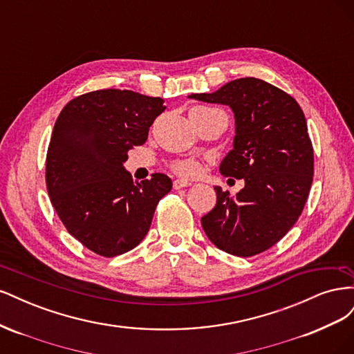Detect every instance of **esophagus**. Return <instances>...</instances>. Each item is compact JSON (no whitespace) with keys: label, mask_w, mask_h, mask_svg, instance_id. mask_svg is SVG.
<instances>
[{"label":"esophagus","mask_w":354,"mask_h":354,"mask_svg":"<svg viewBox=\"0 0 354 354\" xmlns=\"http://www.w3.org/2000/svg\"><path fill=\"white\" fill-rule=\"evenodd\" d=\"M190 185H192L190 181H187V180H183V178H177V180H174V181H173V187H174V189L187 187V186H190Z\"/></svg>","instance_id":"1"}]
</instances>
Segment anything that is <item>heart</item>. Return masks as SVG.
I'll return each mask as SVG.
<instances>
[{"instance_id":"1","label":"heart","mask_w":354,"mask_h":354,"mask_svg":"<svg viewBox=\"0 0 354 354\" xmlns=\"http://www.w3.org/2000/svg\"><path fill=\"white\" fill-rule=\"evenodd\" d=\"M207 109V108H203ZM173 168L177 174L183 176V177H195L199 174L201 165L196 162L195 159H180L177 162L173 164Z\"/></svg>"}]
</instances>
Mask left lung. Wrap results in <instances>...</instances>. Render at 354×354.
<instances>
[{
  "label": "left lung",
  "instance_id": "1",
  "mask_svg": "<svg viewBox=\"0 0 354 354\" xmlns=\"http://www.w3.org/2000/svg\"><path fill=\"white\" fill-rule=\"evenodd\" d=\"M189 97L232 109L233 149L221 160L220 173L245 183L236 196L214 186L217 203L201 218L203 230L232 255L269 250L301 216L313 181V146L301 108L259 78H239Z\"/></svg>",
  "mask_w": 354,
  "mask_h": 354
}]
</instances>
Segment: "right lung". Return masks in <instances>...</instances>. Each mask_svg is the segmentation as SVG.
Masks as SVG:
<instances>
[{
	"label": "right lung",
	"instance_id": "obj_1",
	"mask_svg": "<svg viewBox=\"0 0 354 354\" xmlns=\"http://www.w3.org/2000/svg\"><path fill=\"white\" fill-rule=\"evenodd\" d=\"M164 111L160 97L111 88L82 94L60 112L47 152V189L62 223L90 251L115 257L136 248L173 187L165 174L138 183L124 168L128 151L147 140Z\"/></svg>",
	"mask_w": 354,
	"mask_h": 354
}]
</instances>
